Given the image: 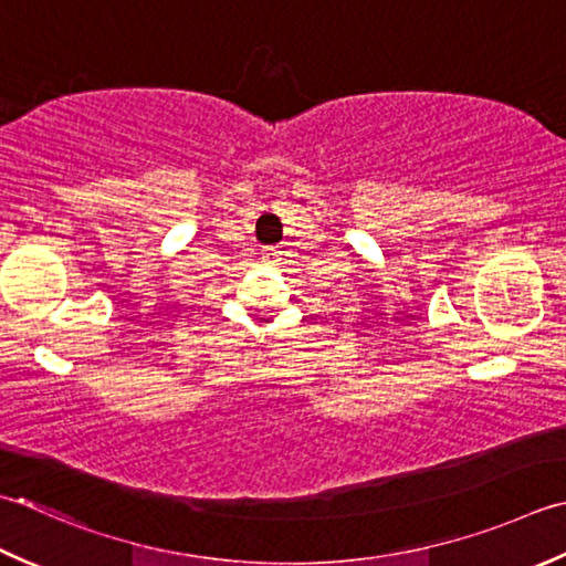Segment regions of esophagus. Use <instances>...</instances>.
Segmentation results:
<instances>
[{"label": "esophagus", "mask_w": 566, "mask_h": 566, "mask_svg": "<svg viewBox=\"0 0 566 566\" xmlns=\"http://www.w3.org/2000/svg\"><path fill=\"white\" fill-rule=\"evenodd\" d=\"M280 258H282V252L274 250V248L262 252V262H264V264H276V262H280Z\"/></svg>", "instance_id": "obj_1"}]
</instances>
